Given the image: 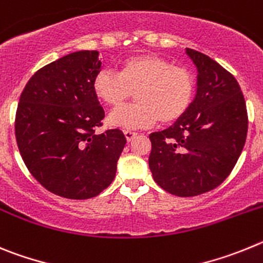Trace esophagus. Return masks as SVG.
<instances>
[{
    "instance_id": "34e87169",
    "label": "esophagus",
    "mask_w": 263,
    "mask_h": 263,
    "mask_svg": "<svg viewBox=\"0 0 263 263\" xmlns=\"http://www.w3.org/2000/svg\"><path fill=\"white\" fill-rule=\"evenodd\" d=\"M136 132H134V131H128V129H127V131H124V136H126V139H127V141H131V140H134L135 137H136Z\"/></svg>"
}]
</instances>
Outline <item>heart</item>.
<instances>
[{
    "label": "heart",
    "instance_id": "obj_1",
    "mask_svg": "<svg viewBox=\"0 0 263 263\" xmlns=\"http://www.w3.org/2000/svg\"><path fill=\"white\" fill-rule=\"evenodd\" d=\"M98 99L118 107L135 90L136 102L110 114L108 122L124 129L148 128L160 120L172 124L181 119L193 103L195 80L187 68L176 67L157 55H135L120 64L119 73L101 69L93 80Z\"/></svg>",
    "mask_w": 263,
    "mask_h": 263
}]
</instances>
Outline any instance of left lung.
I'll list each match as a JSON object with an SVG mask.
<instances>
[{"label": "left lung", "mask_w": 263, "mask_h": 263, "mask_svg": "<svg viewBox=\"0 0 263 263\" xmlns=\"http://www.w3.org/2000/svg\"><path fill=\"white\" fill-rule=\"evenodd\" d=\"M186 53L198 69L196 96L172 127L149 135V169L161 189L195 196L223 183L235 167L248 134L247 103L237 80L195 49Z\"/></svg>", "instance_id": "8db88e82"}]
</instances>
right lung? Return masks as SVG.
I'll list each match as a JSON object with an SVG mask.
<instances>
[{
	"mask_svg": "<svg viewBox=\"0 0 263 263\" xmlns=\"http://www.w3.org/2000/svg\"><path fill=\"white\" fill-rule=\"evenodd\" d=\"M101 68L97 51L64 56L28 80L16 108L15 139L28 172L68 199H89L107 189L127 143L118 128L96 134L105 118L93 90Z\"/></svg>",
	"mask_w": 263,
	"mask_h": 263,
	"instance_id": "obj_1",
	"label": "right lung"
}]
</instances>
